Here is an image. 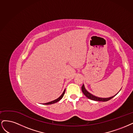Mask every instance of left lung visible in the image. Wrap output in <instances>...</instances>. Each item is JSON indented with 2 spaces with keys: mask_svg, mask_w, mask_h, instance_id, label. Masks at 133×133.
I'll return each instance as SVG.
<instances>
[{
  "mask_svg": "<svg viewBox=\"0 0 133 133\" xmlns=\"http://www.w3.org/2000/svg\"><path fill=\"white\" fill-rule=\"evenodd\" d=\"M81 89H82V91L83 93L88 98H89V99H91V100H93V101H95L107 102V101H108L111 99H112V98H113L114 97H115V96L117 95V94H116V95H114V96H113L112 97H108V98H101V97H98L94 96V95H92V94H91V93H89L88 91H87V89L85 88V87H84V84H83V85L82 86V88H81ZM120 91H121V90H120Z\"/></svg>",
  "mask_w": 133,
  "mask_h": 133,
  "instance_id": "obj_1",
  "label": "left lung"
}]
</instances>
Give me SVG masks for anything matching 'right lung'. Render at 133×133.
<instances>
[{
    "mask_svg": "<svg viewBox=\"0 0 133 133\" xmlns=\"http://www.w3.org/2000/svg\"><path fill=\"white\" fill-rule=\"evenodd\" d=\"M65 89L63 91V92L62 95H61L60 96H59L58 98H57V99H55L54 101H51V102H48V103H44L43 104H45V105L51 104H54V103H56V102H58L59 101H60V100L62 99V97H63V96H64V94H65Z\"/></svg>",
    "mask_w": 133,
    "mask_h": 133,
    "instance_id": "1",
    "label": "right lung"
}]
</instances>
